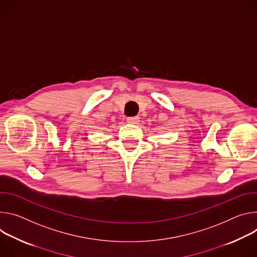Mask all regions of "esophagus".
Listing matches in <instances>:
<instances>
[{
    "instance_id": "1",
    "label": "esophagus",
    "mask_w": 257,
    "mask_h": 257,
    "mask_svg": "<svg viewBox=\"0 0 257 257\" xmlns=\"http://www.w3.org/2000/svg\"><path fill=\"white\" fill-rule=\"evenodd\" d=\"M127 122L128 123H132V124H136L140 121V117L139 116H131V117H127Z\"/></svg>"
}]
</instances>
